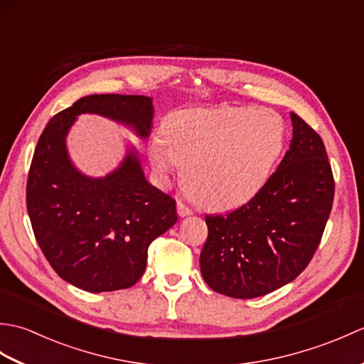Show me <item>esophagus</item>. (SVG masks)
Wrapping results in <instances>:
<instances>
[{
  "label": "esophagus",
  "mask_w": 364,
  "mask_h": 364,
  "mask_svg": "<svg viewBox=\"0 0 364 364\" xmlns=\"http://www.w3.org/2000/svg\"><path fill=\"white\" fill-rule=\"evenodd\" d=\"M176 210H178V215H180V218H186V215H191L192 213H194L184 202H178Z\"/></svg>",
  "instance_id": "1"
}]
</instances>
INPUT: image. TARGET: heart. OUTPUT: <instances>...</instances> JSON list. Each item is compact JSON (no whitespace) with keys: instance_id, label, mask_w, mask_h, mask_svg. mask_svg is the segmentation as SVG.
Here are the masks:
<instances>
[{"instance_id":"obj_1","label":"heart","mask_w":364,"mask_h":364,"mask_svg":"<svg viewBox=\"0 0 364 364\" xmlns=\"http://www.w3.org/2000/svg\"><path fill=\"white\" fill-rule=\"evenodd\" d=\"M284 125L269 109H181L167 115L150 142L161 175L184 164V184L200 205L228 210L250 200L282 154Z\"/></svg>"}]
</instances>
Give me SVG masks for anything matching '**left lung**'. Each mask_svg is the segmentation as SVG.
Instances as JSON below:
<instances>
[{
    "mask_svg": "<svg viewBox=\"0 0 364 364\" xmlns=\"http://www.w3.org/2000/svg\"><path fill=\"white\" fill-rule=\"evenodd\" d=\"M292 141L257 194L227 214H206L200 269L208 286L233 299H253L304 272L321 244L335 180L321 136L291 114Z\"/></svg>",
    "mask_w": 364,
    "mask_h": 364,
    "instance_id": "1",
    "label": "left lung"
}]
</instances>
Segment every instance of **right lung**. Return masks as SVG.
<instances>
[{
    "instance_id": "1",
    "label": "right lung",
    "mask_w": 364,
    "mask_h": 364,
    "mask_svg": "<svg viewBox=\"0 0 364 364\" xmlns=\"http://www.w3.org/2000/svg\"><path fill=\"white\" fill-rule=\"evenodd\" d=\"M90 112L150 134L151 98L87 95L58 112L38 137L26 183V208L37 244L63 280L89 292L129 288L145 272L149 245L178 220L175 198L145 180L136 153L105 178L81 175L65 136Z\"/></svg>"
}]
</instances>
